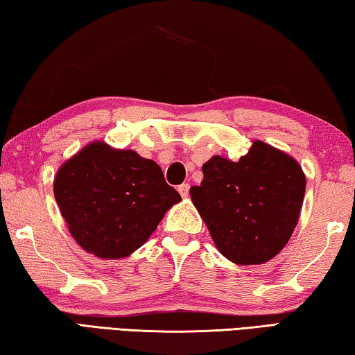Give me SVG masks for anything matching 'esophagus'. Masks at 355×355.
<instances>
[{
  "label": "esophagus",
  "instance_id": "1",
  "mask_svg": "<svg viewBox=\"0 0 355 355\" xmlns=\"http://www.w3.org/2000/svg\"><path fill=\"white\" fill-rule=\"evenodd\" d=\"M189 183H183V184H180L178 186V192H180V196H182L183 198H186L189 196Z\"/></svg>",
  "mask_w": 355,
  "mask_h": 355
}]
</instances>
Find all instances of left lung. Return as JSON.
Returning a JSON list of instances; mask_svg holds the SVG:
<instances>
[{"instance_id": "1", "label": "left lung", "mask_w": 355, "mask_h": 355, "mask_svg": "<svg viewBox=\"0 0 355 355\" xmlns=\"http://www.w3.org/2000/svg\"><path fill=\"white\" fill-rule=\"evenodd\" d=\"M203 180L191 198L217 250L239 266L272 259L298 223L306 177L298 161L262 141L247 155H220L203 164Z\"/></svg>"}]
</instances>
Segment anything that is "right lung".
Masks as SVG:
<instances>
[{
	"instance_id": "1",
	"label": "right lung",
	"mask_w": 355,
	"mask_h": 355,
	"mask_svg": "<svg viewBox=\"0 0 355 355\" xmlns=\"http://www.w3.org/2000/svg\"><path fill=\"white\" fill-rule=\"evenodd\" d=\"M54 197L71 236L101 259L132 254L182 200L155 161L102 141L60 166Z\"/></svg>"
}]
</instances>
